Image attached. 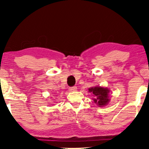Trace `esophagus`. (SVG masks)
Segmentation results:
<instances>
[{"label": "esophagus", "instance_id": "1", "mask_svg": "<svg viewBox=\"0 0 149 149\" xmlns=\"http://www.w3.org/2000/svg\"><path fill=\"white\" fill-rule=\"evenodd\" d=\"M77 90V87L74 86V87H71L69 88V91H75Z\"/></svg>", "mask_w": 149, "mask_h": 149}]
</instances>
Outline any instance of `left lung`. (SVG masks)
Instances as JSON below:
<instances>
[{
	"mask_svg": "<svg viewBox=\"0 0 149 149\" xmlns=\"http://www.w3.org/2000/svg\"><path fill=\"white\" fill-rule=\"evenodd\" d=\"M89 92L92 93L94 96L95 103H96L99 107H102L108 104L110 101L108 93L110 91L108 88H104L102 87H93L89 89Z\"/></svg>",
	"mask_w": 149,
	"mask_h": 149,
	"instance_id": "8db88e82",
	"label": "left lung"
}]
</instances>
